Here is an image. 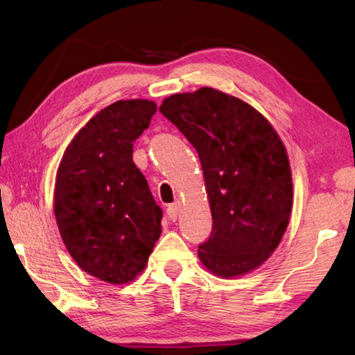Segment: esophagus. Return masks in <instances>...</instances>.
I'll use <instances>...</instances> for the list:
<instances>
[{
  "label": "esophagus",
  "instance_id": "obj_1",
  "mask_svg": "<svg viewBox=\"0 0 355 355\" xmlns=\"http://www.w3.org/2000/svg\"><path fill=\"white\" fill-rule=\"evenodd\" d=\"M166 214H168L171 221H177L178 216V206L177 205H169L168 209H166Z\"/></svg>",
  "mask_w": 355,
  "mask_h": 355
}]
</instances>
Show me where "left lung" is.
I'll return each instance as SVG.
<instances>
[{
    "label": "left lung",
    "instance_id": "obj_1",
    "mask_svg": "<svg viewBox=\"0 0 355 355\" xmlns=\"http://www.w3.org/2000/svg\"><path fill=\"white\" fill-rule=\"evenodd\" d=\"M160 112L201 162L212 212V232L198 245L201 262L227 279L258 268L281 243L291 215L282 140L250 105L209 87L166 97Z\"/></svg>",
    "mask_w": 355,
    "mask_h": 355
}]
</instances>
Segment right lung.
<instances>
[{
	"mask_svg": "<svg viewBox=\"0 0 355 355\" xmlns=\"http://www.w3.org/2000/svg\"><path fill=\"white\" fill-rule=\"evenodd\" d=\"M153 101H117L74 135L58 168L55 216L78 266L110 284L146 267L163 212L132 162V146L155 114Z\"/></svg>",
	"mask_w": 355,
	"mask_h": 355,
	"instance_id": "obj_1",
	"label": "right lung"
}]
</instances>
